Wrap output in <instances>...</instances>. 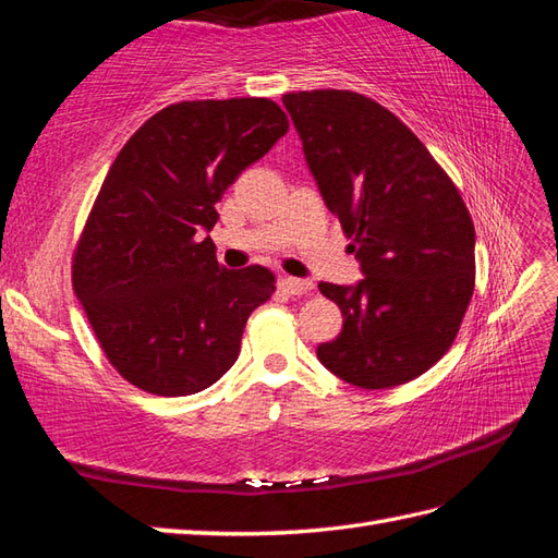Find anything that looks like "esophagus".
Returning a JSON list of instances; mask_svg holds the SVG:
<instances>
[{"label": "esophagus", "mask_w": 558, "mask_h": 558, "mask_svg": "<svg viewBox=\"0 0 558 558\" xmlns=\"http://www.w3.org/2000/svg\"><path fill=\"white\" fill-rule=\"evenodd\" d=\"M281 287H283V291L291 293V295H303V293H307V291L313 289V283L307 281V279L287 277V279H281Z\"/></svg>", "instance_id": "1"}]
</instances>
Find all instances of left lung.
<instances>
[{
  "label": "left lung",
  "instance_id": "left-lung-1",
  "mask_svg": "<svg viewBox=\"0 0 558 558\" xmlns=\"http://www.w3.org/2000/svg\"><path fill=\"white\" fill-rule=\"evenodd\" d=\"M305 162L353 243L365 279L319 281L341 307L317 345L329 373L361 389L411 381L451 349L475 289V227L461 193L405 123L351 90L281 97Z\"/></svg>",
  "mask_w": 558,
  "mask_h": 558
}]
</instances>
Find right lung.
I'll return each instance as SVG.
<instances>
[{
  "mask_svg": "<svg viewBox=\"0 0 558 558\" xmlns=\"http://www.w3.org/2000/svg\"><path fill=\"white\" fill-rule=\"evenodd\" d=\"M289 119L265 97L169 105L121 147L73 251V291L107 361L147 393H197L236 363L275 275L225 269L215 205Z\"/></svg>",
  "mask_w": 558,
  "mask_h": 558,
  "instance_id": "right-lung-1",
  "label": "right lung"
}]
</instances>
